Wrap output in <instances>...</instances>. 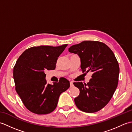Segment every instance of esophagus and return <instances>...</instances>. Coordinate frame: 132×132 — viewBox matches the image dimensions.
Listing matches in <instances>:
<instances>
[{"label":"esophagus","instance_id":"obj_1","mask_svg":"<svg viewBox=\"0 0 132 132\" xmlns=\"http://www.w3.org/2000/svg\"><path fill=\"white\" fill-rule=\"evenodd\" d=\"M70 87H73L74 86V84L72 82H70Z\"/></svg>","mask_w":132,"mask_h":132}]
</instances>
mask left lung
I'll list each match as a JSON object with an SVG mask.
<instances>
[{
  "label": "left lung",
  "instance_id": "1",
  "mask_svg": "<svg viewBox=\"0 0 132 132\" xmlns=\"http://www.w3.org/2000/svg\"><path fill=\"white\" fill-rule=\"evenodd\" d=\"M69 52L79 56L83 72H93L87 84L74 83L80 91L75 105L85 112L100 111L110 101L118 84L119 66L114 53L105 44L92 41L74 45Z\"/></svg>",
  "mask_w": 132,
  "mask_h": 132
}]
</instances>
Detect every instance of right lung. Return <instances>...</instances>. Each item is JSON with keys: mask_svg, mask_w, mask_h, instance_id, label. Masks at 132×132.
Segmentation results:
<instances>
[{"mask_svg": "<svg viewBox=\"0 0 132 132\" xmlns=\"http://www.w3.org/2000/svg\"><path fill=\"white\" fill-rule=\"evenodd\" d=\"M68 44L59 46L32 47L22 53L13 68L16 91L26 107L38 114L52 112L57 107L61 93L70 87L61 78L53 85L47 84L45 70H54L58 57Z\"/></svg>", "mask_w": 132, "mask_h": 132, "instance_id": "1", "label": "right lung"}]
</instances>
